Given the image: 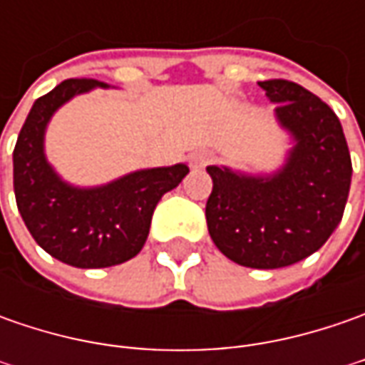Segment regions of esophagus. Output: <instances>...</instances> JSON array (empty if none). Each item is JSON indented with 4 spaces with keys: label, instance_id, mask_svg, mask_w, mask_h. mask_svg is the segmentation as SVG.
<instances>
[{
    "label": "esophagus",
    "instance_id": "34e87169",
    "mask_svg": "<svg viewBox=\"0 0 365 365\" xmlns=\"http://www.w3.org/2000/svg\"><path fill=\"white\" fill-rule=\"evenodd\" d=\"M211 162H213V154H209V152H195L190 156V166L192 168H205Z\"/></svg>",
    "mask_w": 365,
    "mask_h": 365
}]
</instances>
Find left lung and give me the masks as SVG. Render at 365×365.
Listing matches in <instances>:
<instances>
[{
    "mask_svg": "<svg viewBox=\"0 0 365 365\" xmlns=\"http://www.w3.org/2000/svg\"><path fill=\"white\" fill-rule=\"evenodd\" d=\"M292 133L287 166L266 178L209 166L213 190L205 217L221 254L247 268H284L317 252L344 217L351 156L341 123L325 101L287 78L259 81Z\"/></svg>",
    "mask_w": 365,
    "mask_h": 365,
    "instance_id": "left-lung-1",
    "label": "left lung"
}]
</instances>
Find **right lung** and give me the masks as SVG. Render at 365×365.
Instances as JSON below:
<instances>
[{
	"label": "right lung",
	"mask_w": 365,
	"mask_h": 365,
	"mask_svg": "<svg viewBox=\"0 0 365 365\" xmlns=\"http://www.w3.org/2000/svg\"><path fill=\"white\" fill-rule=\"evenodd\" d=\"M106 87L95 78H66L36 99L14 148V192L36 244L77 268H107L133 258L146 244L154 207L178 187L189 166L150 168L99 189L64 185L44 158L50 115L73 95Z\"/></svg>",
	"instance_id": "add662e5"
}]
</instances>
